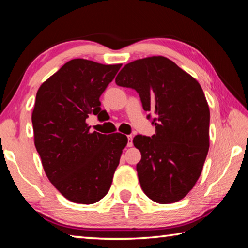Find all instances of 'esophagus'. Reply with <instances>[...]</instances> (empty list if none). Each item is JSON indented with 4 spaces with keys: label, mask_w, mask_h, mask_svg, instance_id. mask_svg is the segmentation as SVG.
I'll return each mask as SVG.
<instances>
[{
    "label": "esophagus",
    "mask_w": 248,
    "mask_h": 248,
    "mask_svg": "<svg viewBox=\"0 0 248 248\" xmlns=\"http://www.w3.org/2000/svg\"><path fill=\"white\" fill-rule=\"evenodd\" d=\"M128 146H132V136H128Z\"/></svg>",
    "instance_id": "obj_1"
}]
</instances>
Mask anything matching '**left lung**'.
<instances>
[{"label": "left lung", "instance_id": "obj_1", "mask_svg": "<svg viewBox=\"0 0 248 248\" xmlns=\"http://www.w3.org/2000/svg\"><path fill=\"white\" fill-rule=\"evenodd\" d=\"M116 84L139 94L155 125L152 137L133 138L141 152L137 171L142 190L158 203L183 199L198 180L209 151L210 110L200 84L161 56L125 64Z\"/></svg>", "mask_w": 248, "mask_h": 248}]
</instances>
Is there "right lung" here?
Masks as SVG:
<instances>
[{"mask_svg": "<svg viewBox=\"0 0 248 248\" xmlns=\"http://www.w3.org/2000/svg\"><path fill=\"white\" fill-rule=\"evenodd\" d=\"M121 64L73 59L43 83L31 121L35 146L46 175L72 202L92 204L111 186L128 139L91 132L89 115H100L99 97Z\"/></svg>", "mask_w": 248, "mask_h": 248, "instance_id": "1", "label": "right lung"}]
</instances>
